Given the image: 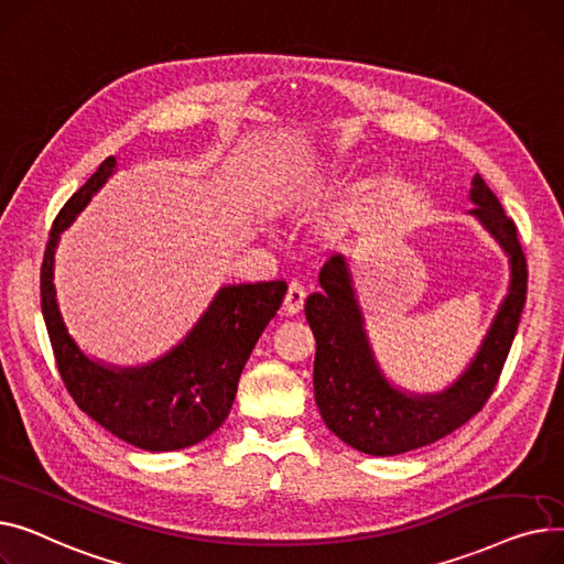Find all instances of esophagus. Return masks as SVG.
<instances>
[{"mask_svg": "<svg viewBox=\"0 0 564 564\" xmlns=\"http://www.w3.org/2000/svg\"><path fill=\"white\" fill-rule=\"evenodd\" d=\"M305 301H307V291L303 289V284L291 282L289 291H286V297H284V314L286 316L301 314L303 307H305Z\"/></svg>", "mask_w": 564, "mask_h": 564, "instance_id": "34e87169", "label": "esophagus"}]
</instances>
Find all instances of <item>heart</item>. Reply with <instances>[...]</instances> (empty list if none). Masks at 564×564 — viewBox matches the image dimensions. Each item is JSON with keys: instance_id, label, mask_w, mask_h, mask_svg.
Returning <instances> with one entry per match:
<instances>
[{"instance_id": "heart-1", "label": "heart", "mask_w": 564, "mask_h": 564, "mask_svg": "<svg viewBox=\"0 0 564 564\" xmlns=\"http://www.w3.org/2000/svg\"><path fill=\"white\" fill-rule=\"evenodd\" d=\"M310 177L312 175H293V177H289L284 184H282V188H280V197H282V203H289V205H293V203H297L301 200V197L305 195V191H307V186H310ZM344 227H341V223H337L335 225V231L339 235Z\"/></svg>"}]
</instances>
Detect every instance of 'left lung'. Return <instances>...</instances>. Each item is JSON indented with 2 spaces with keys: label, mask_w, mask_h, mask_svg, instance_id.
Segmentation results:
<instances>
[{
  "label": "left lung",
  "mask_w": 564,
  "mask_h": 564,
  "mask_svg": "<svg viewBox=\"0 0 564 564\" xmlns=\"http://www.w3.org/2000/svg\"><path fill=\"white\" fill-rule=\"evenodd\" d=\"M469 200V216L508 254L510 286L478 352L444 391L414 393L387 380L364 327L348 257H329L318 275L323 291L307 297L305 316L316 339L318 412L344 444L361 453L401 455L451 435L482 410L499 382L525 303V257L514 223L480 175L471 180Z\"/></svg>",
  "instance_id": "obj_1"
}]
</instances>
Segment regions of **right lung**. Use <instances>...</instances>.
<instances>
[{"instance_id":"add662e5","label":"right lung","mask_w":564,"mask_h":564,"mask_svg":"<svg viewBox=\"0 0 564 564\" xmlns=\"http://www.w3.org/2000/svg\"><path fill=\"white\" fill-rule=\"evenodd\" d=\"M116 156L63 205L43 257L41 305L58 364L75 403L118 440L152 453L180 451L207 440L235 403L246 361L278 314L286 282L225 284L188 335L165 355L141 367H113L88 357L68 333L54 286V254L90 197L116 173Z\"/></svg>"}]
</instances>
